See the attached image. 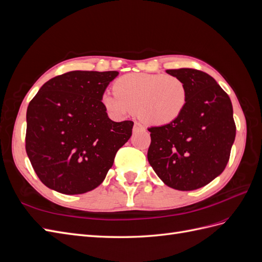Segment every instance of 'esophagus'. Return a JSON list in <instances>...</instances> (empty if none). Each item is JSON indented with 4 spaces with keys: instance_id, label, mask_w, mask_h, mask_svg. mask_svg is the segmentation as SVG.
Segmentation results:
<instances>
[{
    "instance_id": "obj_1",
    "label": "esophagus",
    "mask_w": 262,
    "mask_h": 262,
    "mask_svg": "<svg viewBox=\"0 0 262 262\" xmlns=\"http://www.w3.org/2000/svg\"><path fill=\"white\" fill-rule=\"evenodd\" d=\"M139 130H144V126L142 125L141 123H139V122H134V126H133V131L136 132V131H139Z\"/></svg>"
}]
</instances>
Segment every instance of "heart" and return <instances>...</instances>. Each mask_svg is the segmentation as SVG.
<instances>
[{
    "mask_svg": "<svg viewBox=\"0 0 262 262\" xmlns=\"http://www.w3.org/2000/svg\"><path fill=\"white\" fill-rule=\"evenodd\" d=\"M116 94L105 93L101 104L115 117L137 112L149 125L169 124L181 116L187 104V90L180 78L172 75L129 73L114 84Z\"/></svg>",
    "mask_w": 262,
    "mask_h": 262,
    "instance_id": "1",
    "label": "heart"
}]
</instances>
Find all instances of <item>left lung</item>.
Wrapping results in <instances>:
<instances>
[{
	"label": "left lung",
	"instance_id": "1",
	"mask_svg": "<svg viewBox=\"0 0 262 262\" xmlns=\"http://www.w3.org/2000/svg\"><path fill=\"white\" fill-rule=\"evenodd\" d=\"M166 72L184 82L187 104L176 121L148 129L147 160L165 185L189 191L208 185L225 169L236 136L233 106L216 81L202 71Z\"/></svg>",
	"mask_w": 262,
	"mask_h": 262
}]
</instances>
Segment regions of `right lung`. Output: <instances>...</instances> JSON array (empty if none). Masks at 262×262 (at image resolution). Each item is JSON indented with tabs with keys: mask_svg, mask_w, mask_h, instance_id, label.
Masks as SVG:
<instances>
[{
	"mask_svg": "<svg viewBox=\"0 0 262 262\" xmlns=\"http://www.w3.org/2000/svg\"><path fill=\"white\" fill-rule=\"evenodd\" d=\"M117 71H72L55 76L27 108L26 153L42 184L64 194L89 192L104 181L133 122H115L101 104Z\"/></svg>",
	"mask_w": 262,
	"mask_h": 262,
	"instance_id": "1",
	"label": "right lung"
}]
</instances>
